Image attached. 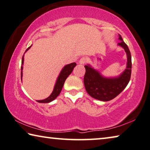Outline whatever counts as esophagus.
<instances>
[{
    "label": "esophagus",
    "mask_w": 150,
    "mask_h": 150,
    "mask_svg": "<svg viewBox=\"0 0 150 150\" xmlns=\"http://www.w3.org/2000/svg\"><path fill=\"white\" fill-rule=\"evenodd\" d=\"M86 62V58L85 57L81 58L79 60V64H84Z\"/></svg>",
    "instance_id": "obj_1"
}]
</instances>
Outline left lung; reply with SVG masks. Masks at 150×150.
<instances>
[{"instance_id": "left-lung-1", "label": "left lung", "mask_w": 150, "mask_h": 150, "mask_svg": "<svg viewBox=\"0 0 150 150\" xmlns=\"http://www.w3.org/2000/svg\"><path fill=\"white\" fill-rule=\"evenodd\" d=\"M119 40L120 42L118 45L124 49L127 54L126 68L119 76L104 77L90 65L84 66L86 73L84 83L86 90L90 96L96 100L107 102L114 99L123 91L130 80L132 72L131 53L120 34Z\"/></svg>"}]
</instances>
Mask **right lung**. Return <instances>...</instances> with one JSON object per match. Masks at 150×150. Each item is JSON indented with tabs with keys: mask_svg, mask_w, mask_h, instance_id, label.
Returning a JSON list of instances; mask_svg holds the SVG:
<instances>
[{
	"mask_svg": "<svg viewBox=\"0 0 150 150\" xmlns=\"http://www.w3.org/2000/svg\"><path fill=\"white\" fill-rule=\"evenodd\" d=\"M30 47H31V46H30V47H28V48H27L26 50L25 51V52L28 50V49H30ZM23 64H24V55L23 56V58H22L21 80H22V78H23ZM76 66V64L75 62H73V63L69 64L66 65L64 67L62 68V70H61L60 74H59V76H58L54 87V90L52 92V94L49 96L47 98H46V99L42 100H37V102L39 103H49V102L53 101L54 99H56V98L58 97V96L60 94V93L61 92V90H62V87L64 86V84L66 78H67L68 76H69L70 74L72 73L73 69Z\"/></svg>",
	"mask_w": 150,
	"mask_h": 150,
	"instance_id": "1",
	"label": "right lung"
}]
</instances>
